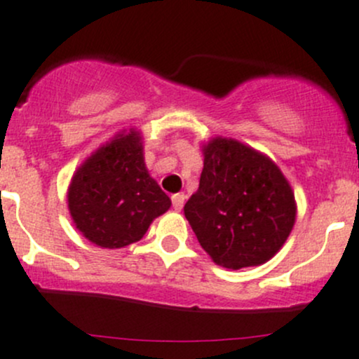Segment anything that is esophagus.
<instances>
[{"label":"esophagus","mask_w":359,"mask_h":359,"mask_svg":"<svg viewBox=\"0 0 359 359\" xmlns=\"http://www.w3.org/2000/svg\"><path fill=\"white\" fill-rule=\"evenodd\" d=\"M184 203H186V194L184 193H177L172 196V205L177 212H180V210H182Z\"/></svg>","instance_id":"esophagus-1"}]
</instances>
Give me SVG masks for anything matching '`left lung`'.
<instances>
[{"mask_svg": "<svg viewBox=\"0 0 359 359\" xmlns=\"http://www.w3.org/2000/svg\"><path fill=\"white\" fill-rule=\"evenodd\" d=\"M200 187L184 206L198 241L227 269L259 266L278 252L295 222V198L276 165L233 139L203 149Z\"/></svg>", "mask_w": 359, "mask_h": 359, "instance_id": "obj_1", "label": "left lung"}]
</instances>
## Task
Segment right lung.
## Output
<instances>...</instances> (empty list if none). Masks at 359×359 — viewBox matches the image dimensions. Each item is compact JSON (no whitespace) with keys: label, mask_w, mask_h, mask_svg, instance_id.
<instances>
[{"label":"right lung","mask_w":359,"mask_h":359,"mask_svg":"<svg viewBox=\"0 0 359 359\" xmlns=\"http://www.w3.org/2000/svg\"><path fill=\"white\" fill-rule=\"evenodd\" d=\"M69 212L86 240L121 248L142 240L172 201L147 173L139 133L130 130L92 154L72 177Z\"/></svg>","instance_id":"obj_1"}]
</instances>
